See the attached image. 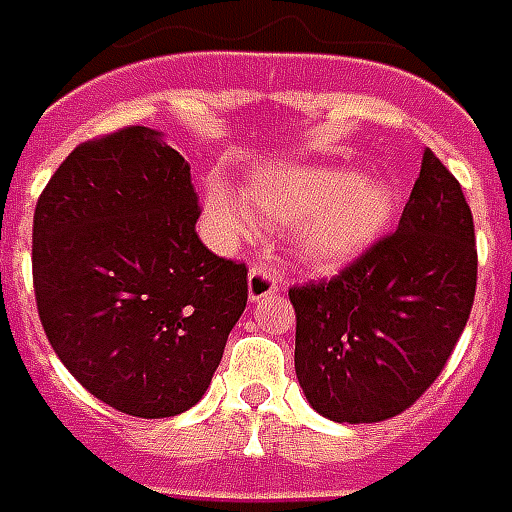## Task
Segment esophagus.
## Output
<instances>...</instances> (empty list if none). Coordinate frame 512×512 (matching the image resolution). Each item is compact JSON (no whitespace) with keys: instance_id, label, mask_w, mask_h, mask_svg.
Returning <instances> with one entry per match:
<instances>
[{"instance_id":"34e87169","label":"esophagus","mask_w":512,"mask_h":512,"mask_svg":"<svg viewBox=\"0 0 512 512\" xmlns=\"http://www.w3.org/2000/svg\"><path fill=\"white\" fill-rule=\"evenodd\" d=\"M278 278L275 273L267 267V264H253L248 273V295L250 300H262V297H273L278 295Z\"/></svg>"}]
</instances>
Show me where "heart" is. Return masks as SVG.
Segmentation results:
<instances>
[{
	"label": "heart",
	"instance_id": "b5f03b06",
	"mask_svg": "<svg viewBox=\"0 0 512 512\" xmlns=\"http://www.w3.org/2000/svg\"><path fill=\"white\" fill-rule=\"evenodd\" d=\"M206 209L226 239L259 237L262 226L292 228L295 259L306 270L331 273L355 262L391 226L397 187L339 165H275L256 170L245 198L212 181Z\"/></svg>",
	"mask_w": 512,
	"mask_h": 512
}]
</instances>
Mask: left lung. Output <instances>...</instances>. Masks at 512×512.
<instances>
[{"instance_id": "8db88e82", "label": "left lung", "mask_w": 512, "mask_h": 512, "mask_svg": "<svg viewBox=\"0 0 512 512\" xmlns=\"http://www.w3.org/2000/svg\"><path fill=\"white\" fill-rule=\"evenodd\" d=\"M474 220L458 179L427 148L400 226L331 281L292 286L295 372L333 422L397 416L447 366L474 303Z\"/></svg>"}]
</instances>
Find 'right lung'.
<instances>
[{
	"label": "right lung",
	"mask_w": 512,
	"mask_h": 512,
	"mask_svg": "<svg viewBox=\"0 0 512 512\" xmlns=\"http://www.w3.org/2000/svg\"><path fill=\"white\" fill-rule=\"evenodd\" d=\"M190 165L123 126L76 146L43 187L32 286L54 353L96 400L140 419L192 408L248 303V267L195 234Z\"/></svg>",
	"instance_id": "1"
}]
</instances>
